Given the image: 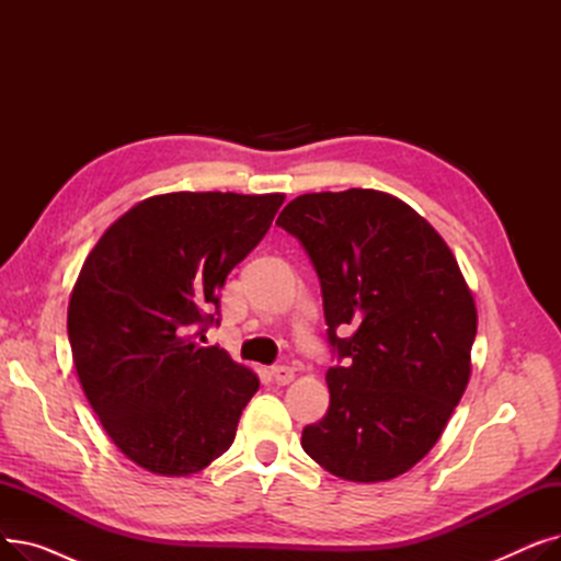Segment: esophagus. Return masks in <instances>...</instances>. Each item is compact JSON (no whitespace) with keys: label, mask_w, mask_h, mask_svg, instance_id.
Masks as SVG:
<instances>
[{"label":"esophagus","mask_w":561,"mask_h":561,"mask_svg":"<svg viewBox=\"0 0 561 561\" xmlns=\"http://www.w3.org/2000/svg\"><path fill=\"white\" fill-rule=\"evenodd\" d=\"M271 375H273V379L277 381V385H282V387H284V385H290L293 377H296V373H293L290 366H273Z\"/></svg>","instance_id":"esophagus-1"}]
</instances>
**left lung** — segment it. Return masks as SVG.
Listing matches in <instances>:
<instances>
[{
	"label": "left lung",
	"instance_id": "8db88e82",
	"mask_svg": "<svg viewBox=\"0 0 561 561\" xmlns=\"http://www.w3.org/2000/svg\"><path fill=\"white\" fill-rule=\"evenodd\" d=\"M277 225L309 254L339 359L302 448L336 478L393 480L434 448L468 385L478 311L457 259L411 206L370 188L300 195Z\"/></svg>",
	"mask_w": 561,
	"mask_h": 561
}]
</instances>
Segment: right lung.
Instances as JSON below:
<instances>
[{"label": "right lung", "instance_id": "right-lung-1", "mask_svg": "<svg viewBox=\"0 0 561 561\" xmlns=\"http://www.w3.org/2000/svg\"><path fill=\"white\" fill-rule=\"evenodd\" d=\"M284 195L168 193L117 218L68 307L83 393L134 463L191 476L233 444L259 377L218 345L220 288L271 229Z\"/></svg>", "mask_w": 561, "mask_h": 561}]
</instances>
